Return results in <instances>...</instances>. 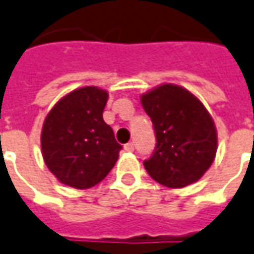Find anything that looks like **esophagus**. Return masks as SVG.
Here are the masks:
<instances>
[{
    "mask_svg": "<svg viewBox=\"0 0 254 254\" xmlns=\"http://www.w3.org/2000/svg\"><path fill=\"white\" fill-rule=\"evenodd\" d=\"M124 149L127 150V152H132L134 150V144L132 142H128V144L124 145Z\"/></svg>",
    "mask_w": 254,
    "mask_h": 254,
    "instance_id": "1",
    "label": "esophagus"
}]
</instances>
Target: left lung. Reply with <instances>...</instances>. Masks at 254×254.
Returning <instances> with one entry per match:
<instances>
[{"label": "left lung", "instance_id": "1", "mask_svg": "<svg viewBox=\"0 0 254 254\" xmlns=\"http://www.w3.org/2000/svg\"><path fill=\"white\" fill-rule=\"evenodd\" d=\"M150 117L156 148L144 160L145 170L159 184L184 188L209 170L217 152V130L210 113L192 92L162 84L141 95Z\"/></svg>", "mask_w": 254, "mask_h": 254}]
</instances>
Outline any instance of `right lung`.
I'll list each match as a JSON object with an SVG mask.
<instances>
[{
  "label": "right lung",
  "mask_w": 254,
  "mask_h": 254,
  "mask_svg": "<svg viewBox=\"0 0 254 254\" xmlns=\"http://www.w3.org/2000/svg\"><path fill=\"white\" fill-rule=\"evenodd\" d=\"M108 92L94 85L71 91L50 110L41 131L44 162L55 177L76 190L101 183L122 145L104 122Z\"/></svg>",
  "instance_id": "add662e5"
}]
</instances>
